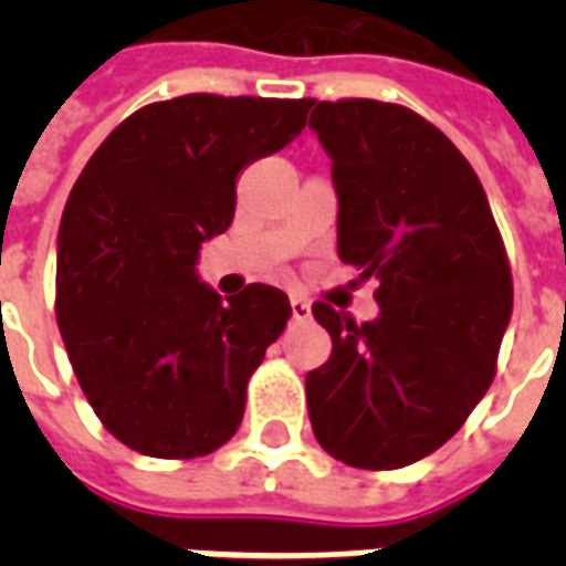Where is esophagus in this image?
Masks as SVG:
<instances>
[{
	"label": "esophagus",
	"instance_id": "34e87169",
	"mask_svg": "<svg viewBox=\"0 0 566 566\" xmlns=\"http://www.w3.org/2000/svg\"><path fill=\"white\" fill-rule=\"evenodd\" d=\"M291 318H294V321L312 318V306H308L303 296H291Z\"/></svg>",
	"mask_w": 566,
	"mask_h": 566
}]
</instances>
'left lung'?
<instances>
[{
  "mask_svg": "<svg viewBox=\"0 0 566 566\" xmlns=\"http://www.w3.org/2000/svg\"><path fill=\"white\" fill-rule=\"evenodd\" d=\"M333 163L339 260L376 275L379 315H312L331 333L306 376L321 449L360 470H397L451 439L494 379L512 275L485 187L433 124L376 99L312 103Z\"/></svg>",
  "mask_w": 566,
  "mask_h": 566,
  "instance_id": "8db88e82",
  "label": "left lung"
}]
</instances>
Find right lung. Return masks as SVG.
Wrapping results in <instances>:
<instances>
[{
  "label": "right lung",
  "mask_w": 566,
  "mask_h": 566,
  "mask_svg": "<svg viewBox=\"0 0 566 566\" xmlns=\"http://www.w3.org/2000/svg\"><path fill=\"white\" fill-rule=\"evenodd\" d=\"M312 99L190 93L129 115L69 193L56 324L105 430L148 458L221 449L291 318L272 284L214 294L199 248L233 223L235 178L303 133Z\"/></svg>",
  "instance_id": "obj_1"
}]
</instances>
